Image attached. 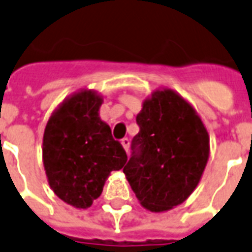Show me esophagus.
<instances>
[{
  "label": "esophagus",
  "instance_id": "1",
  "mask_svg": "<svg viewBox=\"0 0 252 252\" xmlns=\"http://www.w3.org/2000/svg\"><path fill=\"white\" fill-rule=\"evenodd\" d=\"M121 143H122L124 148L126 150V153H128V147H130V139H128V138H124V139L121 140Z\"/></svg>",
  "mask_w": 252,
  "mask_h": 252
}]
</instances>
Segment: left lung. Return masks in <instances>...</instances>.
<instances>
[{
    "label": "left lung",
    "instance_id": "1",
    "mask_svg": "<svg viewBox=\"0 0 252 252\" xmlns=\"http://www.w3.org/2000/svg\"><path fill=\"white\" fill-rule=\"evenodd\" d=\"M136 124L125 175L146 209H172L188 198L205 169L208 131L196 110L171 89L146 99Z\"/></svg>",
    "mask_w": 252,
    "mask_h": 252
}]
</instances>
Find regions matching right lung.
Here are the masks:
<instances>
[{
  "label": "right lung",
  "instance_id": "1",
  "mask_svg": "<svg viewBox=\"0 0 252 252\" xmlns=\"http://www.w3.org/2000/svg\"><path fill=\"white\" fill-rule=\"evenodd\" d=\"M102 98L92 91L64 101L47 122L43 163L48 183L59 198L89 208L102 193L105 180L127 160L122 144L99 120Z\"/></svg>",
  "mask_w": 252,
  "mask_h": 252
}]
</instances>
